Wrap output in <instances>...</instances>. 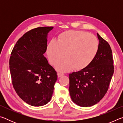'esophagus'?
Returning a JSON list of instances; mask_svg holds the SVG:
<instances>
[{
	"instance_id": "esophagus-1",
	"label": "esophagus",
	"mask_w": 123,
	"mask_h": 123,
	"mask_svg": "<svg viewBox=\"0 0 123 123\" xmlns=\"http://www.w3.org/2000/svg\"><path fill=\"white\" fill-rule=\"evenodd\" d=\"M63 75H64L63 73H57V76L59 78H60V77H61Z\"/></svg>"
}]
</instances>
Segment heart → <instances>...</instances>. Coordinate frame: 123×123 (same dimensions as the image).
<instances>
[{
  "instance_id": "b5f03b06",
  "label": "heart",
  "mask_w": 123,
  "mask_h": 123,
  "mask_svg": "<svg viewBox=\"0 0 123 123\" xmlns=\"http://www.w3.org/2000/svg\"><path fill=\"white\" fill-rule=\"evenodd\" d=\"M99 50V42L93 35L81 30H68L59 35L58 41L53 39L47 46L49 61L55 64L64 55L65 57L55 65L61 72L74 68L80 70L87 67Z\"/></svg>"
}]
</instances>
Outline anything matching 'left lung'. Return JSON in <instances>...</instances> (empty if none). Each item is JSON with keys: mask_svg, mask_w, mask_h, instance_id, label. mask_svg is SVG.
Here are the masks:
<instances>
[{"mask_svg": "<svg viewBox=\"0 0 123 123\" xmlns=\"http://www.w3.org/2000/svg\"><path fill=\"white\" fill-rule=\"evenodd\" d=\"M99 50L89 65L69 74V91L74 103L89 107L99 102L109 89L114 73L112 50L107 41L97 34Z\"/></svg>", "mask_w": 123, "mask_h": 123, "instance_id": "1", "label": "left lung"}]
</instances>
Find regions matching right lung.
Segmentation results:
<instances>
[{"label":"right lung","instance_id":"add662e5","mask_svg":"<svg viewBox=\"0 0 123 123\" xmlns=\"http://www.w3.org/2000/svg\"><path fill=\"white\" fill-rule=\"evenodd\" d=\"M53 26L33 29L17 42L10 58L13 87L23 100L33 106L50 101L57 79V73L44 54L47 48V35Z\"/></svg>","mask_w":123,"mask_h":123}]
</instances>
